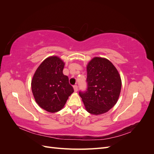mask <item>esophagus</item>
I'll list each match as a JSON object with an SVG mask.
<instances>
[{
  "label": "esophagus",
  "instance_id": "obj_1",
  "mask_svg": "<svg viewBox=\"0 0 154 154\" xmlns=\"http://www.w3.org/2000/svg\"><path fill=\"white\" fill-rule=\"evenodd\" d=\"M73 88H74V92H76L78 91V86H77V85H74V86L73 87Z\"/></svg>",
  "mask_w": 154,
  "mask_h": 154
}]
</instances>
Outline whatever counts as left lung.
<instances>
[{"label":"left lung","mask_w":154,"mask_h":154,"mask_svg":"<svg viewBox=\"0 0 154 154\" xmlns=\"http://www.w3.org/2000/svg\"><path fill=\"white\" fill-rule=\"evenodd\" d=\"M87 89L80 92L85 109L93 115L106 113L117 103L122 80L117 69L108 59L94 57L88 63Z\"/></svg>","instance_id":"left-lung-1"}]
</instances>
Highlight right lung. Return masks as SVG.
<instances>
[{"mask_svg": "<svg viewBox=\"0 0 154 154\" xmlns=\"http://www.w3.org/2000/svg\"><path fill=\"white\" fill-rule=\"evenodd\" d=\"M65 63L57 56L45 59L36 70L31 89L36 103L49 112L62 110L74 92L69 78L63 74Z\"/></svg>", "mask_w": 154, "mask_h": 154, "instance_id": "add662e5", "label": "right lung"}]
</instances>
